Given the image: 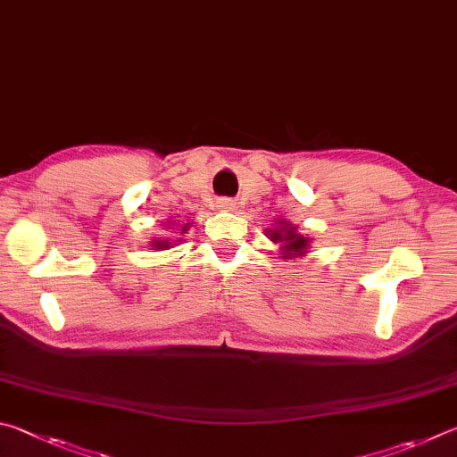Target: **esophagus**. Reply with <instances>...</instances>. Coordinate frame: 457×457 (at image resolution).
Masks as SVG:
<instances>
[{
    "label": "esophagus",
    "instance_id": "esophagus-1",
    "mask_svg": "<svg viewBox=\"0 0 457 457\" xmlns=\"http://www.w3.org/2000/svg\"><path fill=\"white\" fill-rule=\"evenodd\" d=\"M216 206L224 208V211H233L235 203H233V200H230V198H219V200H216Z\"/></svg>",
    "mask_w": 457,
    "mask_h": 457
}]
</instances>
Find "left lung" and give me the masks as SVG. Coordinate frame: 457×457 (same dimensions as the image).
I'll list each match as a JSON object with an SVG mask.
<instances>
[{"mask_svg":"<svg viewBox=\"0 0 457 457\" xmlns=\"http://www.w3.org/2000/svg\"><path fill=\"white\" fill-rule=\"evenodd\" d=\"M269 238L273 243L281 245V251L285 254L283 259L301 257V254H305L307 246L311 243V238L299 235L297 227H291V222H287V220L277 222V227L269 230Z\"/></svg>","mask_w":457,"mask_h":457,"instance_id":"left-lung-1","label":"left lung"}]
</instances>
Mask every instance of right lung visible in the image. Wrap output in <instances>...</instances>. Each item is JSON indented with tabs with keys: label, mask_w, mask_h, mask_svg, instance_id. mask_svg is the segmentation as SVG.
Segmentation results:
<instances>
[{
	"label": "right lung",
	"mask_w": 457,
	"mask_h": 457,
	"mask_svg": "<svg viewBox=\"0 0 457 457\" xmlns=\"http://www.w3.org/2000/svg\"><path fill=\"white\" fill-rule=\"evenodd\" d=\"M187 228H188V222L182 224L180 233H184ZM152 246H154L156 251H166V249H170V241H168V238H156V241H152Z\"/></svg>",
	"instance_id": "1"
}]
</instances>
